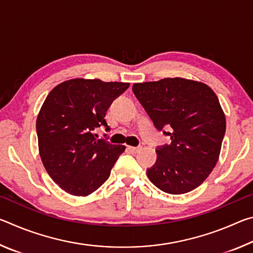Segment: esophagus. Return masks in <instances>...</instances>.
I'll return each mask as SVG.
<instances>
[{"mask_svg": "<svg viewBox=\"0 0 253 253\" xmlns=\"http://www.w3.org/2000/svg\"><path fill=\"white\" fill-rule=\"evenodd\" d=\"M128 149H129V151L131 152V153H138L140 149H142V147L140 146H138V147H132V146H128Z\"/></svg>", "mask_w": 253, "mask_h": 253, "instance_id": "34e87169", "label": "esophagus"}]
</instances>
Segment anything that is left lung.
<instances>
[{"label": "left lung", "instance_id": "1", "mask_svg": "<svg viewBox=\"0 0 253 253\" xmlns=\"http://www.w3.org/2000/svg\"><path fill=\"white\" fill-rule=\"evenodd\" d=\"M132 91L158 130L172 139L158 147L147 176L165 193L184 194L200 186L216 165L225 115L208 84L184 78L135 84Z\"/></svg>", "mask_w": 253, "mask_h": 253}]
</instances>
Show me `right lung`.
<instances>
[{
    "label": "right lung",
    "mask_w": 253,
    "mask_h": 253,
    "mask_svg": "<svg viewBox=\"0 0 253 253\" xmlns=\"http://www.w3.org/2000/svg\"><path fill=\"white\" fill-rule=\"evenodd\" d=\"M129 87L126 83L100 79H70L49 92L37 118L41 161L59 187L75 196H87L109 177L125 152L124 145L95 138L93 130L105 126L106 111Z\"/></svg>",
    "instance_id": "add662e5"
}]
</instances>
